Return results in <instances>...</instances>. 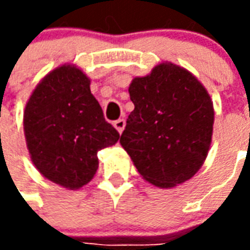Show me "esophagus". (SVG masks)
I'll list each match as a JSON object with an SVG mask.
<instances>
[{
	"mask_svg": "<svg viewBox=\"0 0 250 250\" xmlns=\"http://www.w3.org/2000/svg\"><path fill=\"white\" fill-rule=\"evenodd\" d=\"M114 127L118 130V132L119 134H122L123 132V130H125V119H118L116 122H114Z\"/></svg>",
	"mask_w": 250,
	"mask_h": 250,
	"instance_id": "34e87169",
	"label": "esophagus"
}]
</instances>
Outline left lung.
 <instances>
[{
  "instance_id": "1",
  "label": "left lung",
  "mask_w": 250,
  "mask_h": 250,
  "mask_svg": "<svg viewBox=\"0 0 250 250\" xmlns=\"http://www.w3.org/2000/svg\"><path fill=\"white\" fill-rule=\"evenodd\" d=\"M128 92L135 108L122 147L157 188L186 182L204 165L211 143L214 108L206 88L191 72L166 62L132 79Z\"/></svg>"
}]
</instances>
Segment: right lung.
<instances>
[{
    "label": "right lung",
    "mask_w": 250,
    "mask_h": 250,
    "mask_svg": "<svg viewBox=\"0 0 250 250\" xmlns=\"http://www.w3.org/2000/svg\"><path fill=\"white\" fill-rule=\"evenodd\" d=\"M89 84L82 69L64 64L37 84L25 105L24 132L32 162L41 175L69 190L93 178L98 151L120 138L104 119Z\"/></svg>",
    "instance_id": "1"
}]
</instances>
